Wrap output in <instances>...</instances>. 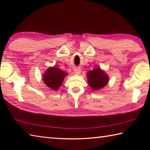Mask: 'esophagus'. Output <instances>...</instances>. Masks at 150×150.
<instances>
[{"mask_svg":"<svg viewBox=\"0 0 150 150\" xmlns=\"http://www.w3.org/2000/svg\"><path fill=\"white\" fill-rule=\"evenodd\" d=\"M74 71H75V74H77V75H79V74H80V73H81V69H80V68H75Z\"/></svg>","mask_w":150,"mask_h":150,"instance_id":"34e87169","label":"esophagus"}]
</instances>
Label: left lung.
Returning <instances> with one entry per match:
<instances>
[{
	"label": "left lung",
	"mask_w": 150,
	"mask_h": 150,
	"mask_svg": "<svg viewBox=\"0 0 150 150\" xmlns=\"http://www.w3.org/2000/svg\"><path fill=\"white\" fill-rule=\"evenodd\" d=\"M88 84L93 90H98L106 86L109 78L107 74L100 68H95L87 73Z\"/></svg>",
	"instance_id": "1"
}]
</instances>
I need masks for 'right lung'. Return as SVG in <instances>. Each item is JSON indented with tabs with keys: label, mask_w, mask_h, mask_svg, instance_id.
<instances>
[{
	"label": "right lung",
	"mask_w": 150,
	"mask_h": 150,
	"mask_svg": "<svg viewBox=\"0 0 150 150\" xmlns=\"http://www.w3.org/2000/svg\"><path fill=\"white\" fill-rule=\"evenodd\" d=\"M66 75V72L54 66L47 69L44 73L42 77L44 82L47 87L57 91L61 86Z\"/></svg>",
	"instance_id": "right-lung-1"
}]
</instances>
